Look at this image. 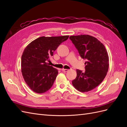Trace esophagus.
<instances>
[{
  "label": "esophagus",
  "mask_w": 127,
  "mask_h": 127,
  "mask_svg": "<svg viewBox=\"0 0 127 127\" xmlns=\"http://www.w3.org/2000/svg\"><path fill=\"white\" fill-rule=\"evenodd\" d=\"M62 70H63V71H64V72H67L69 70L67 69H63Z\"/></svg>",
  "instance_id": "1"
}]
</instances>
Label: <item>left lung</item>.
Returning <instances> with one entry per match:
<instances>
[{
    "label": "left lung",
    "mask_w": 127,
    "mask_h": 127,
    "mask_svg": "<svg viewBox=\"0 0 127 127\" xmlns=\"http://www.w3.org/2000/svg\"><path fill=\"white\" fill-rule=\"evenodd\" d=\"M70 40L78 51L83 59L86 60L85 71L77 69L76 78L72 85L81 92L94 89L104 79L108 71V53L101 42L89 35H72Z\"/></svg>",
    "instance_id": "8db88e82"
}]
</instances>
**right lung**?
Here are the masks:
<instances>
[{
    "mask_svg": "<svg viewBox=\"0 0 127 127\" xmlns=\"http://www.w3.org/2000/svg\"><path fill=\"white\" fill-rule=\"evenodd\" d=\"M68 37L69 35L40 37L24 49L21 58L22 73L33 92L43 93L52 86L58 71L47 62L58 46Z\"/></svg>",
    "mask_w": 127,
    "mask_h": 127,
    "instance_id": "add662e5",
    "label": "right lung"
}]
</instances>
